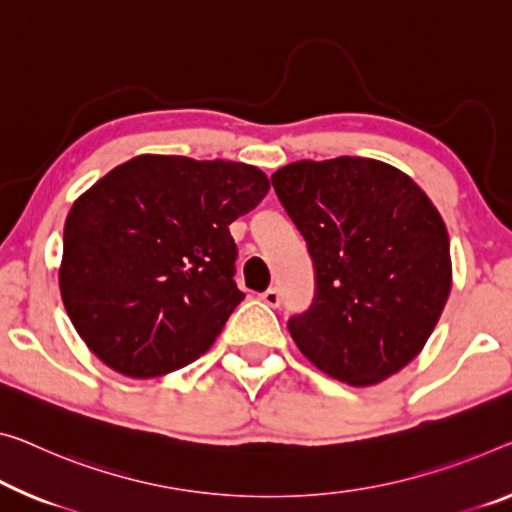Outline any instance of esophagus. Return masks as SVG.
Listing matches in <instances>:
<instances>
[{
    "instance_id": "obj_1",
    "label": "esophagus",
    "mask_w": 512,
    "mask_h": 512,
    "mask_svg": "<svg viewBox=\"0 0 512 512\" xmlns=\"http://www.w3.org/2000/svg\"><path fill=\"white\" fill-rule=\"evenodd\" d=\"M261 300H263L267 306H279L281 295H279L277 288H270V290H265V293L261 295Z\"/></svg>"
}]
</instances>
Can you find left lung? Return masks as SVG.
Masks as SVG:
<instances>
[{
	"label": "left lung",
	"mask_w": 512,
	"mask_h": 512,
	"mask_svg": "<svg viewBox=\"0 0 512 512\" xmlns=\"http://www.w3.org/2000/svg\"><path fill=\"white\" fill-rule=\"evenodd\" d=\"M272 185L316 265V302L288 322L297 348L350 387L403 371L451 295V245L435 203L371 157L290 162Z\"/></svg>",
	"instance_id": "obj_1"
}]
</instances>
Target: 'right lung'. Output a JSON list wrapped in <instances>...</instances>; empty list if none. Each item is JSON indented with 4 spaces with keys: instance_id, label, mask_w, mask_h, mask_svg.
<instances>
[{
    "instance_id": "1",
    "label": "right lung",
    "mask_w": 512,
    "mask_h": 512,
    "mask_svg": "<svg viewBox=\"0 0 512 512\" xmlns=\"http://www.w3.org/2000/svg\"><path fill=\"white\" fill-rule=\"evenodd\" d=\"M267 190L254 164L144 153L77 196L59 290L86 348L135 380L206 355L245 300L229 226Z\"/></svg>"
}]
</instances>
